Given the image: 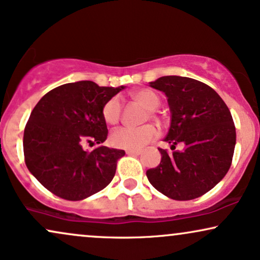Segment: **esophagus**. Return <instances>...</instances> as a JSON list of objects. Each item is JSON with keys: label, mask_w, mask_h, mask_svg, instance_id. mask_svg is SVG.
I'll use <instances>...</instances> for the list:
<instances>
[{"label": "esophagus", "mask_w": 260, "mask_h": 260, "mask_svg": "<svg viewBox=\"0 0 260 260\" xmlns=\"http://www.w3.org/2000/svg\"><path fill=\"white\" fill-rule=\"evenodd\" d=\"M142 150H126V154L129 155H140Z\"/></svg>", "instance_id": "1"}]
</instances>
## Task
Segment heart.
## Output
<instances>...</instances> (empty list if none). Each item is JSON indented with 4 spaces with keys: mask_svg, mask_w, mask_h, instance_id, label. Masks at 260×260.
Segmentation results:
<instances>
[{
    "mask_svg": "<svg viewBox=\"0 0 260 260\" xmlns=\"http://www.w3.org/2000/svg\"><path fill=\"white\" fill-rule=\"evenodd\" d=\"M131 96L134 100L146 107L150 115L154 114V110H156L160 105L159 96L149 89H140V90L134 91ZM120 99L118 96H113L102 107V118L106 124L115 125L120 120ZM156 135H158V131L152 124H146L139 127H119L111 134L110 142L115 148L137 150L154 140Z\"/></svg>",
    "mask_w": 260,
    "mask_h": 260,
    "instance_id": "1",
    "label": "heart"
}]
</instances>
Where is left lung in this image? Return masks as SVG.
<instances>
[{"mask_svg":"<svg viewBox=\"0 0 260 260\" xmlns=\"http://www.w3.org/2000/svg\"><path fill=\"white\" fill-rule=\"evenodd\" d=\"M165 92L171 125L165 142L174 152L158 148L161 161L146 175L156 190L174 200H193L211 190L226 175L236 143L235 125L228 106L211 86L179 76L149 83ZM185 148L175 151V145Z\"/></svg>","mask_w":260,"mask_h":260,"instance_id":"1","label":"left lung"}]
</instances>
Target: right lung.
Instances as JSON below:
<instances>
[{"label": "right lung", "mask_w": 260, "mask_h": 260, "mask_svg": "<svg viewBox=\"0 0 260 260\" xmlns=\"http://www.w3.org/2000/svg\"><path fill=\"white\" fill-rule=\"evenodd\" d=\"M124 86L91 81L67 83L47 92L32 110L24 130L25 164L56 197L78 201L111 183L125 152L100 146L108 130L102 107Z\"/></svg>", "instance_id": "obj_1"}]
</instances>
